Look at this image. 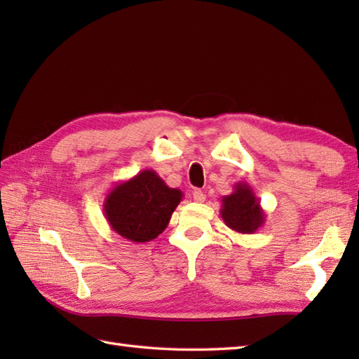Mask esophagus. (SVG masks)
<instances>
[{
    "label": "esophagus",
    "instance_id": "esophagus-1",
    "mask_svg": "<svg viewBox=\"0 0 359 359\" xmlns=\"http://www.w3.org/2000/svg\"><path fill=\"white\" fill-rule=\"evenodd\" d=\"M193 199L196 202H203L205 199H207V196H205L203 191H201V189H194V191H193Z\"/></svg>",
    "mask_w": 359,
    "mask_h": 359
}]
</instances>
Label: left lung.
Instances as JSON below:
<instances>
[{
	"instance_id": "left-lung-1",
	"label": "left lung",
	"mask_w": 359,
	"mask_h": 359,
	"mask_svg": "<svg viewBox=\"0 0 359 359\" xmlns=\"http://www.w3.org/2000/svg\"><path fill=\"white\" fill-rule=\"evenodd\" d=\"M220 216L236 233L253 234L265 224V212L253 189L245 182H238L234 191L222 197Z\"/></svg>"
}]
</instances>
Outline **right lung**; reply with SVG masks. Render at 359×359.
<instances>
[{"instance_id":"1","label":"right lung","mask_w":359,"mask_h":359,"mask_svg":"<svg viewBox=\"0 0 359 359\" xmlns=\"http://www.w3.org/2000/svg\"><path fill=\"white\" fill-rule=\"evenodd\" d=\"M182 199L180 189L168 187L154 170H143L111 189L103 212L112 231L143 243L163 233Z\"/></svg>"}]
</instances>
